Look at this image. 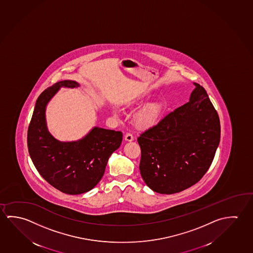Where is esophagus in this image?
Returning <instances> with one entry per match:
<instances>
[{
	"label": "esophagus",
	"instance_id": "1",
	"mask_svg": "<svg viewBox=\"0 0 253 253\" xmlns=\"http://www.w3.org/2000/svg\"><path fill=\"white\" fill-rule=\"evenodd\" d=\"M125 139L126 141H128V142H130V141L134 140V137H133L132 134H130V133H126L125 136Z\"/></svg>",
	"mask_w": 253,
	"mask_h": 253
}]
</instances>
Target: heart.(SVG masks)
<instances>
[{
    "instance_id": "b5f03b06",
    "label": "heart",
    "mask_w": 253,
    "mask_h": 253,
    "mask_svg": "<svg viewBox=\"0 0 253 253\" xmlns=\"http://www.w3.org/2000/svg\"><path fill=\"white\" fill-rule=\"evenodd\" d=\"M162 109L161 104H151L137 114L135 118V125L141 129L148 128L156 125L162 116Z\"/></svg>"
}]
</instances>
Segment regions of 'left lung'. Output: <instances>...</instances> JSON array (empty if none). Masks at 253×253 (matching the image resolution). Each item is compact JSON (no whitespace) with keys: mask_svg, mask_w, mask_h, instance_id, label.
Returning a JSON list of instances; mask_svg holds the SVG:
<instances>
[{"mask_svg":"<svg viewBox=\"0 0 253 253\" xmlns=\"http://www.w3.org/2000/svg\"><path fill=\"white\" fill-rule=\"evenodd\" d=\"M218 113L199 84L190 101L141 133V176L161 194H174L194 185L211 166L219 145Z\"/></svg>","mask_w":253,"mask_h":253,"instance_id":"8db88e82","label":"left lung"}]
</instances>
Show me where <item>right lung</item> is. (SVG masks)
I'll list each match as a JSON object with an SVG mask.
<instances>
[{"mask_svg": "<svg viewBox=\"0 0 253 253\" xmlns=\"http://www.w3.org/2000/svg\"><path fill=\"white\" fill-rule=\"evenodd\" d=\"M79 86L75 81L63 80L42 91L27 133L30 156L38 172L50 185L71 195L82 194L98 184L108 159L123 140L121 131L98 127L74 142L56 140L48 132L45 118L46 104L61 87Z\"/></svg>", "mask_w": 253, "mask_h": 253, "instance_id": "obj_1", "label": "right lung"}]
</instances>
